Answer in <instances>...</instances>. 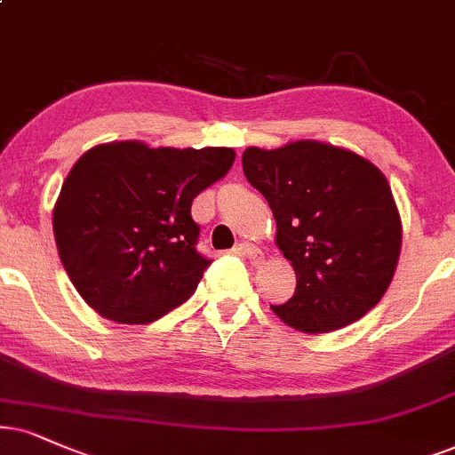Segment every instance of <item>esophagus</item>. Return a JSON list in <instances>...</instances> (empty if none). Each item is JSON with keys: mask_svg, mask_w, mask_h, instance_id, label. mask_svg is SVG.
<instances>
[{"mask_svg": "<svg viewBox=\"0 0 455 455\" xmlns=\"http://www.w3.org/2000/svg\"><path fill=\"white\" fill-rule=\"evenodd\" d=\"M237 251L241 256H245L247 260H250L251 267H260V264L264 262V251L260 250V247H256L251 243H239Z\"/></svg>", "mask_w": 455, "mask_h": 455, "instance_id": "34e87169", "label": "esophagus"}]
</instances>
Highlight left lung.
<instances>
[{
    "instance_id": "left-lung-1",
    "label": "left lung",
    "mask_w": 455,
    "mask_h": 455,
    "mask_svg": "<svg viewBox=\"0 0 455 455\" xmlns=\"http://www.w3.org/2000/svg\"><path fill=\"white\" fill-rule=\"evenodd\" d=\"M241 164L268 201L275 245L296 273L294 296L273 313L304 333L336 331L370 313L395 277L403 239L380 168L321 140L247 147Z\"/></svg>"
}]
</instances>
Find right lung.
Segmentation results:
<instances>
[{
  "mask_svg": "<svg viewBox=\"0 0 455 455\" xmlns=\"http://www.w3.org/2000/svg\"><path fill=\"white\" fill-rule=\"evenodd\" d=\"M228 147H92L75 161L52 212L59 256L85 304L115 323L159 319L197 290L210 260L195 251L191 204L227 176Z\"/></svg>",
  "mask_w": 455,
  "mask_h": 455,
  "instance_id": "add662e5",
  "label": "right lung"
}]
</instances>
